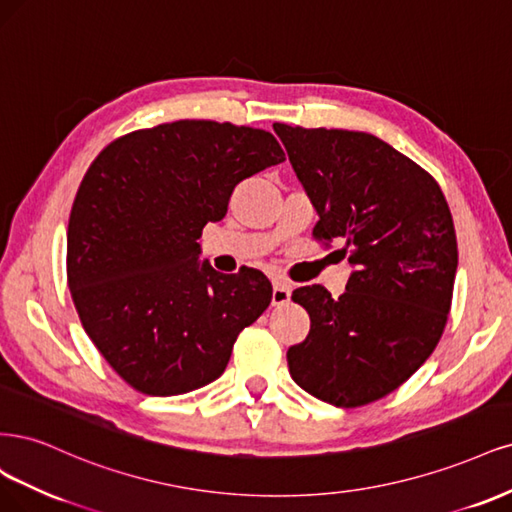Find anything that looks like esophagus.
I'll return each mask as SVG.
<instances>
[{
    "mask_svg": "<svg viewBox=\"0 0 512 512\" xmlns=\"http://www.w3.org/2000/svg\"><path fill=\"white\" fill-rule=\"evenodd\" d=\"M291 300V289L287 283H280V280H276L274 283V289H272V306H283Z\"/></svg>",
    "mask_w": 512,
    "mask_h": 512,
    "instance_id": "34e87169",
    "label": "esophagus"
}]
</instances>
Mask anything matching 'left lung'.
Segmentation results:
<instances>
[{
    "instance_id": "left-lung-1",
    "label": "left lung",
    "mask_w": 512,
    "mask_h": 512,
    "mask_svg": "<svg viewBox=\"0 0 512 512\" xmlns=\"http://www.w3.org/2000/svg\"><path fill=\"white\" fill-rule=\"evenodd\" d=\"M319 212L317 242H342L355 272L332 298L295 289L310 332L289 346L295 383L340 408L385 398L432 355L449 319L457 238L436 178L364 131L274 123Z\"/></svg>"
}]
</instances>
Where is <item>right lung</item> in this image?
Masks as SVG:
<instances>
[{
    "label": "right lung",
    "mask_w": 512,
    "mask_h": 512,
    "mask_svg": "<svg viewBox=\"0 0 512 512\" xmlns=\"http://www.w3.org/2000/svg\"><path fill=\"white\" fill-rule=\"evenodd\" d=\"M280 161L270 131L197 119L131 131L95 157L70 212L68 287L129 387L168 398L212 383L270 306L266 274L200 268L197 240L240 180Z\"/></svg>",
    "instance_id": "obj_1"
}]
</instances>
